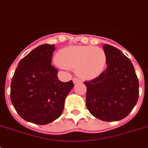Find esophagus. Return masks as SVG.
<instances>
[{
    "instance_id": "esophagus-1",
    "label": "esophagus",
    "mask_w": 148,
    "mask_h": 148,
    "mask_svg": "<svg viewBox=\"0 0 148 148\" xmlns=\"http://www.w3.org/2000/svg\"><path fill=\"white\" fill-rule=\"evenodd\" d=\"M72 81H73L74 84H77V83H79V82H81V81H80L78 78H77V77H74Z\"/></svg>"
}]
</instances>
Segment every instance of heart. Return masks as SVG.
Returning a JSON list of instances; mask_svg holds the SVG:
<instances>
[{
    "label": "heart",
    "mask_w": 148,
    "mask_h": 148,
    "mask_svg": "<svg viewBox=\"0 0 148 148\" xmlns=\"http://www.w3.org/2000/svg\"><path fill=\"white\" fill-rule=\"evenodd\" d=\"M57 64L66 69L75 70L84 80H94L105 69L108 58L102 48L93 46H69L56 54Z\"/></svg>",
    "instance_id": "heart-1"
}]
</instances>
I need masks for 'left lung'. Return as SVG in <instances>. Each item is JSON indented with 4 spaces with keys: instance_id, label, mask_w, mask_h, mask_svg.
Here are the masks:
<instances>
[{
    "instance_id": "8db88e82",
    "label": "left lung",
    "mask_w": 148,
    "mask_h": 148,
    "mask_svg": "<svg viewBox=\"0 0 148 148\" xmlns=\"http://www.w3.org/2000/svg\"><path fill=\"white\" fill-rule=\"evenodd\" d=\"M107 68L87 87L86 105L90 113L103 121L124 119L133 110L139 96V83L131 60L111 45H104Z\"/></svg>"
}]
</instances>
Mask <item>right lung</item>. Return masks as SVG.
<instances>
[{"instance_id":"obj_1","label":"right lung","mask_w":148,"mask_h":148,"mask_svg":"<svg viewBox=\"0 0 148 148\" xmlns=\"http://www.w3.org/2000/svg\"><path fill=\"white\" fill-rule=\"evenodd\" d=\"M54 45H42L18 64L10 84V100L24 120L45 125L62 114L66 97L74 87L72 81L62 82L51 65Z\"/></svg>"}]
</instances>
